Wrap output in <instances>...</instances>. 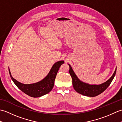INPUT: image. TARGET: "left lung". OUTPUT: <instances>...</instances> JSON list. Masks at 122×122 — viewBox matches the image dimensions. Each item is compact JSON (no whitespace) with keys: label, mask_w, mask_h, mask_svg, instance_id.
<instances>
[{"label":"left lung","mask_w":122,"mask_h":122,"mask_svg":"<svg viewBox=\"0 0 122 122\" xmlns=\"http://www.w3.org/2000/svg\"><path fill=\"white\" fill-rule=\"evenodd\" d=\"M68 65L70 67L69 73L72 77V84H73V86L74 90L80 94L89 97H96L104 92L113 81L116 72V68L112 76L107 81L102 84L98 85L90 84L81 81L74 73L71 66L69 64H68Z\"/></svg>","instance_id":"1"}]
</instances>
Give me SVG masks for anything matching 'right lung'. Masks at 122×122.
Wrapping results in <instances>:
<instances>
[{
	"label": "right lung",
	"instance_id": "add662e5",
	"mask_svg": "<svg viewBox=\"0 0 122 122\" xmlns=\"http://www.w3.org/2000/svg\"><path fill=\"white\" fill-rule=\"evenodd\" d=\"M64 63V61H59L54 63L45 78L35 83L23 84L15 79L11 76L9 68L10 76L15 85L25 94L33 97H39L48 94L53 89L54 80L60 67Z\"/></svg>",
	"mask_w": 122,
	"mask_h": 122
}]
</instances>
